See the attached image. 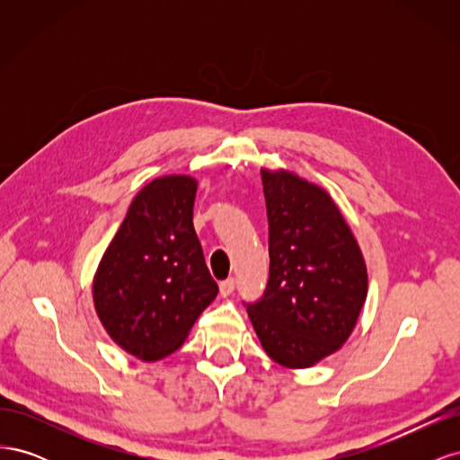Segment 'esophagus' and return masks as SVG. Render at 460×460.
<instances>
[{"mask_svg": "<svg viewBox=\"0 0 460 460\" xmlns=\"http://www.w3.org/2000/svg\"><path fill=\"white\" fill-rule=\"evenodd\" d=\"M234 288H235V280H234V278H228V280L220 282V286H218L220 297H228V296L232 294V291H234Z\"/></svg>", "mask_w": 460, "mask_h": 460, "instance_id": "obj_1", "label": "esophagus"}]
</instances>
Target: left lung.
I'll return each instance as SVG.
<instances>
[{"label": "left lung", "instance_id": "left-lung-1", "mask_svg": "<svg viewBox=\"0 0 460 460\" xmlns=\"http://www.w3.org/2000/svg\"><path fill=\"white\" fill-rule=\"evenodd\" d=\"M269 217L270 272L247 305L274 363L309 368L341 349L368 294L363 252L340 207L318 184L288 169H261Z\"/></svg>", "mask_w": 460, "mask_h": 460}]
</instances>
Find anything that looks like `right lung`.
<instances>
[{
  "instance_id": "right-lung-1",
  "label": "right lung",
  "mask_w": 460,
  "mask_h": 460,
  "mask_svg": "<svg viewBox=\"0 0 460 460\" xmlns=\"http://www.w3.org/2000/svg\"><path fill=\"white\" fill-rule=\"evenodd\" d=\"M196 191L198 180L188 174L151 180L93 274L102 326L120 349L146 363L174 353L218 294L193 230Z\"/></svg>"
}]
</instances>
